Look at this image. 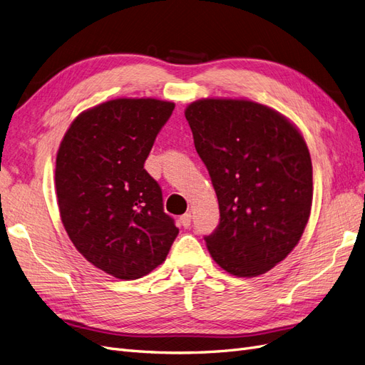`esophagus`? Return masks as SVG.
<instances>
[{
  "label": "esophagus",
  "instance_id": "esophagus-1",
  "mask_svg": "<svg viewBox=\"0 0 365 365\" xmlns=\"http://www.w3.org/2000/svg\"><path fill=\"white\" fill-rule=\"evenodd\" d=\"M180 222H181V225H182L184 228H189V227L192 225V215H190V213L182 215V216L180 217Z\"/></svg>",
  "mask_w": 365,
  "mask_h": 365
}]
</instances>
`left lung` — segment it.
I'll use <instances>...</instances> for the list:
<instances>
[{
    "instance_id": "left-lung-1",
    "label": "left lung",
    "mask_w": 365,
    "mask_h": 365,
    "mask_svg": "<svg viewBox=\"0 0 365 365\" xmlns=\"http://www.w3.org/2000/svg\"><path fill=\"white\" fill-rule=\"evenodd\" d=\"M185 118L219 202L205 236L213 260L237 277L282 262L311 215L312 163L300 132L274 109L250 101L204 98Z\"/></svg>"
}]
</instances>
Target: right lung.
Listing matches in <instances>:
<instances>
[{"label":"right lung","mask_w":365,"mask_h":365,"mask_svg":"<svg viewBox=\"0 0 365 365\" xmlns=\"http://www.w3.org/2000/svg\"><path fill=\"white\" fill-rule=\"evenodd\" d=\"M173 108L157 98L109 101L77 117L58 152L62 224L88 262L121 280L155 269L178 236L145 169Z\"/></svg>","instance_id":"right-lung-1"}]
</instances>
